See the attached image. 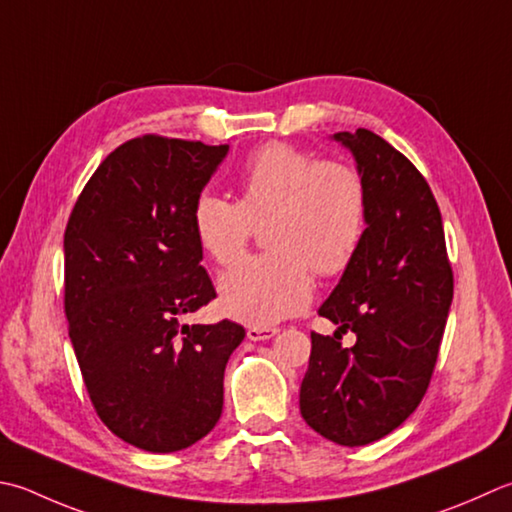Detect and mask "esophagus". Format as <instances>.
Masks as SVG:
<instances>
[{"instance_id":"esophagus-1","label":"esophagus","mask_w":512,"mask_h":512,"mask_svg":"<svg viewBox=\"0 0 512 512\" xmlns=\"http://www.w3.org/2000/svg\"><path fill=\"white\" fill-rule=\"evenodd\" d=\"M279 333V328H259V326H250L246 330V337L250 342H264V339L275 337Z\"/></svg>"}]
</instances>
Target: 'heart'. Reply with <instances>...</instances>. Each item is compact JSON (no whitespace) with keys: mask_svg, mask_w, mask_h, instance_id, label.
Here are the masks:
<instances>
[{"mask_svg":"<svg viewBox=\"0 0 512 512\" xmlns=\"http://www.w3.org/2000/svg\"><path fill=\"white\" fill-rule=\"evenodd\" d=\"M237 202L204 193L193 206L199 246L228 266L244 253L255 226H264L273 253L248 257L219 279V304L239 322L270 326L302 310L310 270L337 275L355 257L366 224V186L353 166L319 162L290 144H266L237 177Z\"/></svg>","mask_w":512,"mask_h":512,"instance_id":"b5f03b06","label":"heart"}]
</instances>
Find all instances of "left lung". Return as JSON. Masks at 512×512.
Returning <instances> with one entry per match:
<instances>
[{
	"mask_svg": "<svg viewBox=\"0 0 512 512\" xmlns=\"http://www.w3.org/2000/svg\"><path fill=\"white\" fill-rule=\"evenodd\" d=\"M366 186V228L319 315L335 335L310 333L299 390L306 424L339 446H366L404 424L433 377L450 302L442 213L424 175L366 128L335 133ZM350 329L355 347L338 335Z\"/></svg>",
	"mask_w": 512,
	"mask_h": 512,
	"instance_id": "obj_1",
	"label": "left lung"
}]
</instances>
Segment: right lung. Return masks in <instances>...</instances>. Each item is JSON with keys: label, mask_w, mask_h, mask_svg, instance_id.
I'll return each instance as SVG.
<instances>
[{"label": "right lung", "mask_w": 512, "mask_h": 512, "mask_svg": "<svg viewBox=\"0 0 512 512\" xmlns=\"http://www.w3.org/2000/svg\"><path fill=\"white\" fill-rule=\"evenodd\" d=\"M228 146L159 135L110 153L64 233L68 337L110 433L175 453L215 428L228 357L244 326L184 324L217 293L202 266L193 206Z\"/></svg>", "instance_id": "add662e5"}]
</instances>
